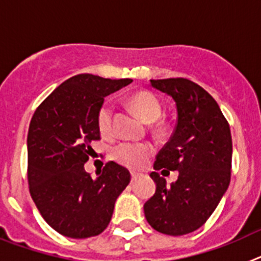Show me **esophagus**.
Here are the masks:
<instances>
[{
    "mask_svg": "<svg viewBox=\"0 0 261 261\" xmlns=\"http://www.w3.org/2000/svg\"><path fill=\"white\" fill-rule=\"evenodd\" d=\"M130 176H132V181H136L142 176V174H140V172H130Z\"/></svg>",
    "mask_w": 261,
    "mask_h": 261,
    "instance_id": "esophagus-1",
    "label": "esophagus"
}]
</instances>
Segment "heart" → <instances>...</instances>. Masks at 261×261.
Returning <instances> with one entry per match:
<instances>
[{
	"instance_id": "obj_1",
	"label": "heart",
	"mask_w": 261,
	"mask_h": 261,
	"mask_svg": "<svg viewBox=\"0 0 261 261\" xmlns=\"http://www.w3.org/2000/svg\"><path fill=\"white\" fill-rule=\"evenodd\" d=\"M130 106L145 123H154L162 115V105L150 91H140L130 98ZM98 128L100 135L110 137L114 133V103L106 100L98 111ZM153 154V146L149 144L121 142L111 151L112 158L120 165L137 168Z\"/></svg>"
}]
</instances>
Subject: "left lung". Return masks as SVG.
I'll return each mask as SVG.
<instances>
[{
	"instance_id": "8db88e82",
	"label": "left lung",
	"mask_w": 261,
	"mask_h": 261,
	"mask_svg": "<svg viewBox=\"0 0 261 261\" xmlns=\"http://www.w3.org/2000/svg\"><path fill=\"white\" fill-rule=\"evenodd\" d=\"M154 89L176 103L177 123L159 151L154 170L179 171L168 187L158 172L153 197L144 205L149 225L167 235H184L201 227L230 184L232 141L227 120L208 91L187 78L150 80Z\"/></svg>"
}]
</instances>
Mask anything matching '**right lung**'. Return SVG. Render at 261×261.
Masks as SVG:
<instances>
[{
  "mask_svg": "<svg viewBox=\"0 0 261 261\" xmlns=\"http://www.w3.org/2000/svg\"><path fill=\"white\" fill-rule=\"evenodd\" d=\"M130 82L74 75L32 116L27 136L30 193L45 222L64 237L84 239L105 231L115 201L130 181L128 170L112 161L96 177L85 170L91 142L100 138L96 117L105 96Z\"/></svg>",
  "mask_w": 261,
  "mask_h": 261,
  "instance_id": "obj_1",
  "label": "right lung"
}]
</instances>
